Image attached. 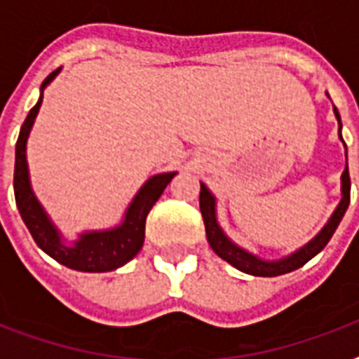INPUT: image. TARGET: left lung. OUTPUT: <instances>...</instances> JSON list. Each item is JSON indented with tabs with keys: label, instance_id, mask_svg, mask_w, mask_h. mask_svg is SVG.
Instances as JSON below:
<instances>
[{
	"label": "left lung",
	"instance_id": "left-lung-1",
	"mask_svg": "<svg viewBox=\"0 0 359 359\" xmlns=\"http://www.w3.org/2000/svg\"><path fill=\"white\" fill-rule=\"evenodd\" d=\"M337 123H339V140L341 137V117L337 108H334ZM346 147V145H345ZM351 203V175H348V165L345 168L343 175H341V201L337 208L332 214V218L328 219V224L324 225L323 231L318 233L311 242H307L304 248H300L294 253L279 259V261H264L261 257L253 255L250 251L242 250L240 245H236L229 236L225 235L216 218V197L210 194L207 186L201 182V194H199V207H201L203 222H205V231H207V240L214 253L222 257L224 261H227L231 266H235L236 270L250 276H262V278H273V276H281V273L292 272L296 268L304 266L307 261H311L313 257L317 255L318 251L324 250V245L328 244L330 238L334 236L337 225L345 216L346 208Z\"/></svg>",
	"mask_w": 359,
	"mask_h": 359
}]
</instances>
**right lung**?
<instances>
[{"mask_svg": "<svg viewBox=\"0 0 359 359\" xmlns=\"http://www.w3.org/2000/svg\"><path fill=\"white\" fill-rule=\"evenodd\" d=\"M59 74V69L53 70L41 86L39 102L29 109L16 141V160H14V199L24 219L25 227L44 253L55 259L65 266L80 272H109L132 261L140 253L143 240H145V219L152 205L160 199L165 186L171 182L173 173L154 175L141 186L132 203L124 212L121 225L106 231H87L81 233L80 238L72 244H65L63 236L57 227L48 218L41 203L36 201L35 194L29 184V169L25 160V143L29 137L31 126L35 123L42 104V93L50 81Z\"/></svg>", "mask_w": 359, "mask_h": 359, "instance_id": "right-lung-1", "label": "right lung"}]
</instances>
